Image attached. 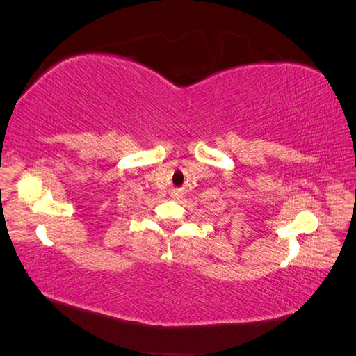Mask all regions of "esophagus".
Segmentation results:
<instances>
[{"label":"esophagus","instance_id":"obj_1","mask_svg":"<svg viewBox=\"0 0 356 356\" xmlns=\"http://www.w3.org/2000/svg\"><path fill=\"white\" fill-rule=\"evenodd\" d=\"M175 196H177V193H175V195H174V197H175Z\"/></svg>","mask_w":356,"mask_h":356}]
</instances>
